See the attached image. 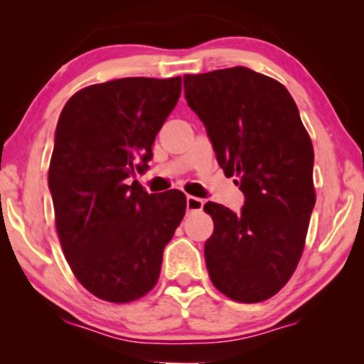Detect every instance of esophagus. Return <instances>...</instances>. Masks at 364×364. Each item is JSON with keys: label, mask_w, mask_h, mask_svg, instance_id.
Wrapping results in <instances>:
<instances>
[{"label": "esophagus", "mask_w": 364, "mask_h": 364, "mask_svg": "<svg viewBox=\"0 0 364 364\" xmlns=\"http://www.w3.org/2000/svg\"><path fill=\"white\" fill-rule=\"evenodd\" d=\"M203 208V200L198 197H193V196H188L187 197V210L188 212H198Z\"/></svg>", "instance_id": "esophagus-1"}]
</instances>
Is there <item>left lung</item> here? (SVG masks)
Segmentation results:
<instances>
[{"mask_svg":"<svg viewBox=\"0 0 364 364\" xmlns=\"http://www.w3.org/2000/svg\"><path fill=\"white\" fill-rule=\"evenodd\" d=\"M183 87L218 166L245 196L240 213L203 205L213 220L208 275L233 301H265L287 285L305 248L316 202L311 139L290 92L265 74L242 66L186 74Z\"/></svg>","mask_w":364,"mask_h":364,"instance_id":"8db88e82","label":"left lung"}]
</instances>
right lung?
I'll return each mask as SVG.
<instances>
[{"label":"right lung","mask_w":364,"mask_h":364,"mask_svg":"<svg viewBox=\"0 0 364 364\" xmlns=\"http://www.w3.org/2000/svg\"><path fill=\"white\" fill-rule=\"evenodd\" d=\"M182 77H122L77 91L64 106L48 182L64 257L94 296L136 301L156 287L164 248L186 215L181 191L147 193L137 181Z\"/></svg>","instance_id":"add662e5"}]
</instances>
